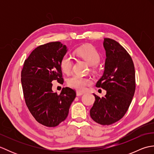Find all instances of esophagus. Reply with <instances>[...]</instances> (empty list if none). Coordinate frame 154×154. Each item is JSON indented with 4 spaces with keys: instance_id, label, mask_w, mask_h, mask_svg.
I'll return each mask as SVG.
<instances>
[{
    "instance_id": "1",
    "label": "esophagus",
    "mask_w": 154,
    "mask_h": 154,
    "mask_svg": "<svg viewBox=\"0 0 154 154\" xmlns=\"http://www.w3.org/2000/svg\"><path fill=\"white\" fill-rule=\"evenodd\" d=\"M77 96H78V97H79V96H81V95H83V94H84L83 93H81V92H79V91H77Z\"/></svg>"
}]
</instances>
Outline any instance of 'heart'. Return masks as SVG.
Wrapping results in <instances>:
<instances>
[{
    "label": "heart",
    "mask_w": 154,
    "mask_h": 154,
    "mask_svg": "<svg viewBox=\"0 0 154 154\" xmlns=\"http://www.w3.org/2000/svg\"><path fill=\"white\" fill-rule=\"evenodd\" d=\"M75 53L78 56L83 58L91 65H94L100 61V56L98 51L92 45H84L77 48ZM73 65V59L70 55H63L60 60L61 70L65 73H69ZM67 83L70 87L79 91L85 90L88 85L92 84V80L89 77H82L80 75H73L69 78Z\"/></svg>",
    "instance_id": "heart-1"
}]
</instances>
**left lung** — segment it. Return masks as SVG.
Returning a JSON list of instances; mask_svg holds the SVG:
<instances>
[{
	"mask_svg": "<svg viewBox=\"0 0 154 154\" xmlns=\"http://www.w3.org/2000/svg\"><path fill=\"white\" fill-rule=\"evenodd\" d=\"M103 46L104 71L96 87L106 90V94L102 98L94 94L90 115L101 125H110L122 119L131 104L136 89L135 69L131 56L119 42L104 38Z\"/></svg>",
	"mask_w": 154,
	"mask_h": 154,
	"instance_id": "8db88e82",
	"label": "left lung"
}]
</instances>
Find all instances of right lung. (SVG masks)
Segmentation results:
<instances>
[{"instance_id":"1","label":"right lung","mask_w":154,"mask_h":154,"mask_svg":"<svg viewBox=\"0 0 154 154\" xmlns=\"http://www.w3.org/2000/svg\"><path fill=\"white\" fill-rule=\"evenodd\" d=\"M67 49L60 42L41 45L25 60L21 72V83L26 104L39 123L55 127L68 116L76 97L69 87L62 89L60 94L52 91V81L63 83L60 60Z\"/></svg>"}]
</instances>
